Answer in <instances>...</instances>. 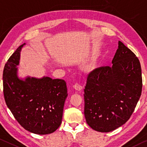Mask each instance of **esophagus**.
<instances>
[{
    "mask_svg": "<svg viewBox=\"0 0 147 147\" xmlns=\"http://www.w3.org/2000/svg\"><path fill=\"white\" fill-rule=\"evenodd\" d=\"M73 87H74V89L76 90V91H81V90H82V89H83V87L78 83H76Z\"/></svg>",
    "mask_w": 147,
    "mask_h": 147,
    "instance_id": "obj_1",
    "label": "esophagus"
}]
</instances>
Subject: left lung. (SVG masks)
<instances>
[{
  "label": "left lung",
  "mask_w": 147,
  "mask_h": 147,
  "mask_svg": "<svg viewBox=\"0 0 147 147\" xmlns=\"http://www.w3.org/2000/svg\"><path fill=\"white\" fill-rule=\"evenodd\" d=\"M111 66L94 69L84 89V114L88 125L99 132H110L131 116L142 91L141 67L136 55L118 42Z\"/></svg>",
  "instance_id": "left-lung-1"
}]
</instances>
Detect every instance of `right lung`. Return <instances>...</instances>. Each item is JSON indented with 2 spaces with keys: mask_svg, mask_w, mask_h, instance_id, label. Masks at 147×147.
I'll return each mask as SVG.
<instances>
[{
  "mask_svg": "<svg viewBox=\"0 0 147 147\" xmlns=\"http://www.w3.org/2000/svg\"><path fill=\"white\" fill-rule=\"evenodd\" d=\"M16 49L6 63L3 71L4 100L13 116L25 129L33 134H52L62 123L64 102L67 96L64 80L43 77L38 79L18 76L20 51Z\"/></svg>",
  "mask_w": 147,
  "mask_h": 147,
  "instance_id": "obj_1",
  "label": "right lung"
}]
</instances>
